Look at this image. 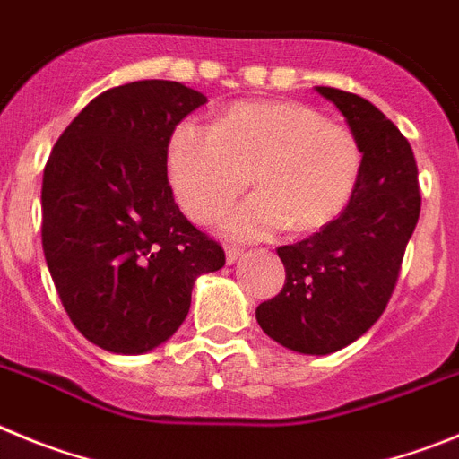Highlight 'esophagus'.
Returning a JSON list of instances; mask_svg holds the SVG:
<instances>
[{
	"mask_svg": "<svg viewBox=\"0 0 459 459\" xmlns=\"http://www.w3.org/2000/svg\"><path fill=\"white\" fill-rule=\"evenodd\" d=\"M242 255H245V249H242V247H235V245L226 247V260H229V265H233L235 260L242 258Z\"/></svg>",
	"mask_w": 459,
	"mask_h": 459,
	"instance_id": "obj_1",
	"label": "esophagus"
}]
</instances>
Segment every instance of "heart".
<instances>
[{
	"label": "heart",
	"instance_id": "obj_1",
	"mask_svg": "<svg viewBox=\"0 0 459 459\" xmlns=\"http://www.w3.org/2000/svg\"><path fill=\"white\" fill-rule=\"evenodd\" d=\"M169 178L185 212L214 224L251 185L255 196L229 220L230 233H316L348 208L363 171L357 134L292 100L242 102L212 130L180 123L169 142Z\"/></svg>",
	"mask_w": 459,
	"mask_h": 459
}]
</instances>
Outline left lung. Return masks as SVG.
<instances>
[{
	"label": "left lung",
	"mask_w": 459,
	"mask_h": 459,
	"mask_svg": "<svg viewBox=\"0 0 459 459\" xmlns=\"http://www.w3.org/2000/svg\"><path fill=\"white\" fill-rule=\"evenodd\" d=\"M348 118L363 148V171L348 208L295 245L279 247L286 283L255 308L263 332L283 348L329 354L368 332L398 283L420 212L410 142L366 98L317 86Z\"/></svg>",
	"instance_id": "1"
}]
</instances>
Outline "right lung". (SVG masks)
<instances>
[{
	"mask_svg": "<svg viewBox=\"0 0 459 459\" xmlns=\"http://www.w3.org/2000/svg\"><path fill=\"white\" fill-rule=\"evenodd\" d=\"M208 98L178 82L114 86L61 132L43 173V251L70 322L117 354L158 348L183 325L194 279L221 270L220 242L180 212L167 151Z\"/></svg>",
	"mask_w": 459,
	"mask_h": 459,
	"instance_id": "add662e5",
	"label": "right lung"
}]
</instances>
